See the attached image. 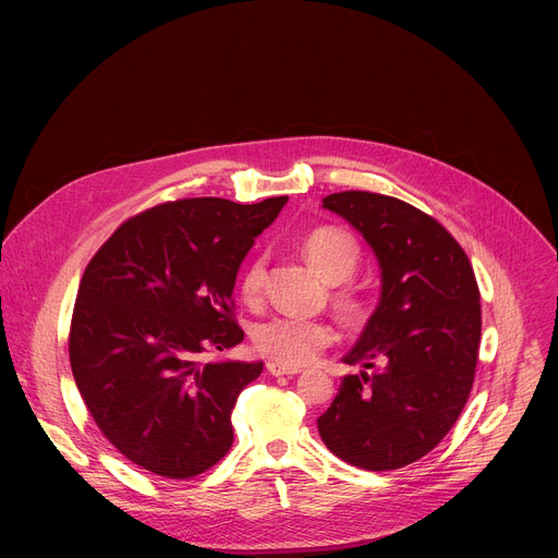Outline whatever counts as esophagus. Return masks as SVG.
Returning <instances> with one entry per match:
<instances>
[{"label":"esophagus","mask_w":558,"mask_h":558,"mask_svg":"<svg viewBox=\"0 0 558 558\" xmlns=\"http://www.w3.org/2000/svg\"><path fill=\"white\" fill-rule=\"evenodd\" d=\"M267 371H269L271 375H276V377L301 373V368H296V366H284V364H278V362H269V364H267Z\"/></svg>","instance_id":"34e87169"}]
</instances>
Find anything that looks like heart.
<instances>
[{
	"label": "heart",
	"instance_id": "obj_1",
	"mask_svg": "<svg viewBox=\"0 0 558 558\" xmlns=\"http://www.w3.org/2000/svg\"><path fill=\"white\" fill-rule=\"evenodd\" d=\"M303 253L312 262V267L332 282L353 276L362 257L360 242L353 234L332 226L314 228L307 232V238L303 240ZM264 274H267V262H264L262 255H255L246 262L240 276V291L244 301H259ZM339 305L348 318H360L364 314L362 301L355 294H350V291H341ZM332 341L335 328L328 320L294 314H276L259 320L253 328V345L257 353L284 366H305L314 362Z\"/></svg>",
	"mask_w": 558,
	"mask_h": 558
}]
</instances>
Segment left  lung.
I'll list each match as a JSON object with an SVG mask.
<instances>
[{"mask_svg": "<svg viewBox=\"0 0 558 558\" xmlns=\"http://www.w3.org/2000/svg\"><path fill=\"white\" fill-rule=\"evenodd\" d=\"M324 208L373 248L383 291L343 357L373 368L345 375L318 434L332 454L364 471H396L434 450L475 383L482 339L480 287L452 234L400 198L339 192Z\"/></svg>", "mask_w": 558, "mask_h": 558, "instance_id": "obj_1", "label": "left lung"}]
</instances>
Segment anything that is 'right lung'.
Here are the masks:
<instances>
[{
  "label": "right lung",
  "mask_w": 558,
  "mask_h": 558,
  "mask_svg": "<svg viewBox=\"0 0 558 558\" xmlns=\"http://www.w3.org/2000/svg\"><path fill=\"white\" fill-rule=\"evenodd\" d=\"M287 196L242 205L181 198L117 228L78 284L74 383L108 441L167 480H190L232 446L230 414L262 362H201L242 343L240 264Z\"/></svg>",
  "instance_id": "right-lung-1"
}]
</instances>
